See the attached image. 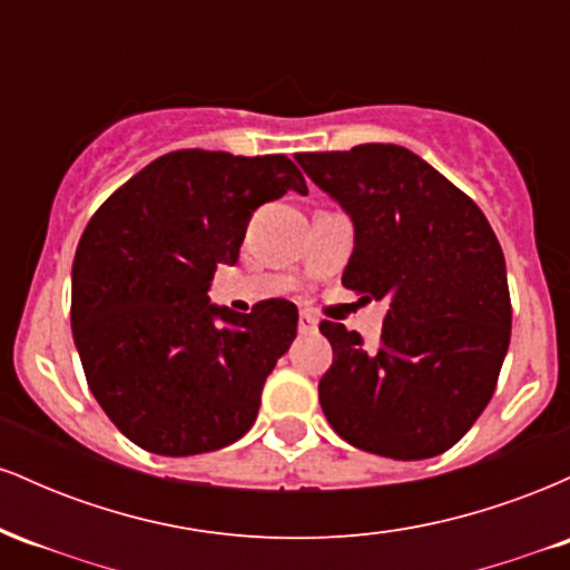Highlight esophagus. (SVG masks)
<instances>
[{"mask_svg":"<svg viewBox=\"0 0 570 570\" xmlns=\"http://www.w3.org/2000/svg\"><path fill=\"white\" fill-rule=\"evenodd\" d=\"M297 326H299V332H303V335H307V332H316L318 322H316V318L311 316V313H299V322H297Z\"/></svg>","mask_w":570,"mask_h":570,"instance_id":"obj_1","label":"esophagus"}]
</instances>
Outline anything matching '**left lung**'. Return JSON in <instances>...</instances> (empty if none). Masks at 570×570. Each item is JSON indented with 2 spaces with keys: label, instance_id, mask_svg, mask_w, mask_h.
Returning <instances> with one entry per match:
<instances>
[{
  "label": "left lung",
  "instance_id": "left-lung-1",
  "mask_svg": "<svg viewBox=\"0 0 570 570\" xmlns=\"http://www.w3.org/2000/svg\"><path fill=\"white\" fill-rule=\"evenodd\" d=\"M353 222L343 286L385 299L377 348L322 322L330 426L367 453L421 461L450 450L488 407L512 335L507 263L476 203L396 144L294 155Z\"/></svg>",
  "mask_w": 570,
  "mask_h": 570
}]
</instances>
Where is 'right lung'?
I'll return each mask as SVG.
<instances>
[{"instance_id": "obj_1", "label": "right lung", "mask_w": 570, "mask_h": 570, "mask_svg": "<svg viewBox=\"0 0 570 570\" xmlns=\"http://www.w3.org/2000/svg\"><path fill=\"white\" fill-rule=\"evenodd\" d=\"M305 195L284 155L179 149L112 193L71 265V335L96 402L158 455L227 448L257 421L263 385L297 337V305L235 313L208 299L267 200Z\"/></svg>"}]
</instances>
